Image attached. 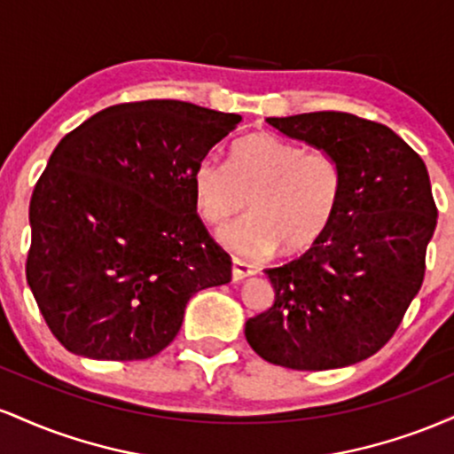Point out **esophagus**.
Returning a JSON list of instances; mask_svg holds the SVG:
<instances>
[{
    "label": "esophagus",
    "mask_w": 454,
    "mask_h": 454,
    "mask_svg": "<svg viewBox=\"0 0 454 454\" xmlns=\"http://www.w3.org/2000/svg\"><path fill=\"white\" fill-rule=\"evenodd\" d=\"M254 273H256V267H254V264L245 262V260H241V258L232 260V279L234 281H241Z\"/></svg>",
    "instance_id": "34e87169"
}]
</instances>
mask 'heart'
<instances>
[{
    "instance_id": "obj_1",
    "label": "heart",
    "mask_w": 454,
    "mask_h": 454,
    "mask_svg": "<svg viewBox=\"0 0 454 454\" xmlns=\"http://www.w3.org/2000/svg\"><path fill=\"white\" fill-rule=\"evenodd\" d=\"M341 168L326 151L269 132L247 134L228 151V164L202 160L192 175L196 211L220 226L249 205L247 217L220 232L222 243L243 256L309 247L331 226L340 207Z\"/></svg>"
}]
</instances>
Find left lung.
<instances>
[{
	"mask_svg": "<svg viewBox=\"0 0 454 454\" xmlns=\"http://www.w3.org/2000/svg\"><path fill=\"white\" fill-rule=\"evenodd\" d=\"M341 168L331 226L301 258L267 269L275 303L245 322L264 361L301 372L348 367L387 343L425 278L437 209L420 155L382 123L350 113L269 117Z\"/></svg>",
	"mask_w": 454,
	"mask_h": 454,
	"instance_id": "8db88e82",
	"label": "left lung"
}]
</instances>
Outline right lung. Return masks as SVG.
<instances>
[{"instance_id":"right-lung-1","label":"right lung","mask_w":454,"mask_h":454,"mask_svg":"<svg viewBox=\"0 0 454 454\" xmlns=\"http://www.w3.org/2000/svg\"><path fill=\"white\" fill-rule=\"evenodd\" d=\"M241 123L179 100L108 106L61 138L29 202L27 284L66 350L143 361L179 333L232 260L194 205L192 175Z\"/></svg>"}]
</instances>
